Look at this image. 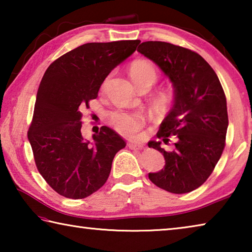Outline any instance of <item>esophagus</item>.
Returning <instances> with one entry per match:
<instances>
[{
    "label": "esophagus",
    "instance_id": "obj_1",
    "mask_svg": "<svg viewBox=\"0 0 252 252\" xmlns=\"http://www.w3.org/2000/svg\"><path fill=\"white\" fill-rule=\"evenodd\" d=\"M127 147H129L131 150H141L143 148V144L141 142H130L127 144Z\"/></svg>",
    "mask_w": 252,
    "mask_h": 252
}]
</instances>
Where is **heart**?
<instances>
[{"label": "heart", "mask_w": 252, "mask_h": 252, "mask_svg": "<svg viewBox=\"0 0 252 252\" xmlns=\"http://www.w3.org/2000/svg\"><path fill=\"white\" fill-rule=\"evenodd\" d=\"M130 75L136 88L141 85H151L158 79V70L152 63L138 60L130 66ZM174 103V93L170 89H164L157 93L151 100V109L156 114H165ZM110 121L118 132L125 135H132L140 130L143 125V118L139 113H129L116 111L110 114Z\"/></svg>", "instance_id": "1"}]
</instances>
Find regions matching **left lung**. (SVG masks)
<instances>
[{"mask_svg": "<svg viewBox=\"0 0 252 252\" xmlns=\"http://www.w3.org/2000/svg\"><path fill=\"white\" fill-rule=\"evenodd\" d=\"M138 52L155 62L174 88L173 106L157 133L159 141L148 143L163 155L165 164L149 179L171 193L190 192L206 182L223 152L229 123L224 91L216 72L194 51L148 41Z\"/></svg>", "mask_w": 252, "mask_h": 252, "instance_id": "obj_1", "label": "left lung"}]
</instances>
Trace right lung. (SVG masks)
I'll return each mask as SVG.
<instances>
[{"label":"right lung","instance_id":"right-lung-1","mask_svg":"<svg viewBox=\"0 0 252 252\" xmlns=\"http://www.w3.org/2000/svg\"><path fill=\"white\" fill-rule=\"evenodd\" d=\"M140 40L87 43L55 60L37 90L28 131L36 168L60 195L83 199L108 180L112 161L126 142L116 131L101 126L82 136V110L96 99L104 79L134 52Z\"/></svg>","mask_w":252,"mask_h":252}]
</instances>
